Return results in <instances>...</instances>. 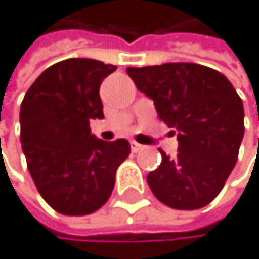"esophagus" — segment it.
I'll return each instance as SVG.
<instances>
[{"label":"esophagus","mask_w":259,"mask_h":259,"mask_svg":"<svg viewBox=\"0 0 259 259\" xmlns=\"http://www.w3.org/2000/svg\"><path fill=\"white\" fill-rule=\"evenodd\" d=\"M145 149L144 145H141V144H138L136 141H131V150L134 152V153H138V152H142Z\"/></svg>","instance_id":"34e87169"}]
</instances>
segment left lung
Masks as SVG:
<instances>
[{
	"mask_svg": "<svg viewBox=\"0 0 259 259\" xmlns=\"http://www.w3.org/2000/svg\"><path fill=\"white\" fill-rule=\"evenodd\" d=\"M156 114L174 128L179 153L147 176L155 198L177 210L212 202L236 166L244 138V106L225 75L196 63L128 68ZM174 133V131H172Z\"/></svg>",
	"mask_w": 259,
	"mask_h": 259,
	"instance_id": "1",
	"label": "left lung"
}]
</instances>
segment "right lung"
Listing matches in <instances>:
<instances>
[{"label":"right lung","mask_w":259,"mask_h":259,"mask_svg":"<svg viewBox=\"0 0 259 259\" xmlns=\"http://www.w3.org/2000/svg\"><path fill=\"white\" fill-rule=\"evenodd\" d=\"M117 69L90 58L47 68L20 107V142L28 171L44 201L63 215H88L107 202L115 172L131 147L95 138L90 120L104 118L99 85Z\"/></svg>","instance_id":"1"}]
</instances>
